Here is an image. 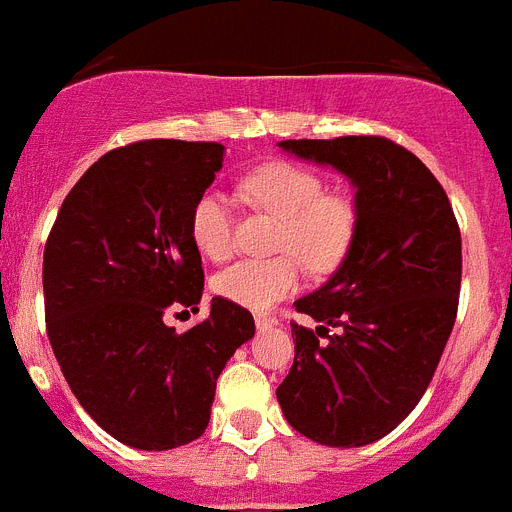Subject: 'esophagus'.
I'll return each instance as SVG.
<instances>
[{"mask_svg":"<svg viewBox=\"0 0 512 512\" xmlns=\"http://www.w3.org/2000/svg\"><path fill=\"white\" fill-rule=\"evenodd\" d=\"M271 325H277V318H271V315H264V312H259V315H256V328L266 330V328H271Z\"/></svg>","mask_w":512,"mask_h":512,"instance_id":"1","label":"esophagus"}]
</instances>
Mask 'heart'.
Here are the masks:
<instances>
[{
    "mask_svg": "<svg viewBox=\"0 0 512 512\" xmlns=\"http://www.w3.org/2000/svg\"><path fill=\"white\" fill-rule=\"evenodd\" d=\"M243 194L256 207L282 220L277 251L292 253L269 261H238L215 277L217 295L253 310H266L300 287V262L312 271L336 269L356 235L354 202L325 194L315 171L289 161H271L243 179ZM189 233L202 256L225 261L233 253V225L223 194L205 192L194 202ZM298 258L295 260L294 256Z\"/></svg>",
    "mask_w": 512,
    "mask_h": 512,
    "instance_id": "1",
    "label": "heart"
}]
</instances>
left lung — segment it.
<instances>
[{"mask_svg":"<svg viewBox=\"0 0 512 512\" xmlns=\"http://www.w3.org/2000/svg\"><path fill=\"white\" fill-rule=\"evenodd\" d=\"M277 146L346 176L359 215L338 269L295 302L318 328L292 323L295 364L277 400L310 441L366 446L408 418L441 361L459 305V225L436 176L392 140L346 135Z\"/></svg>","mask_w":512,"mask_h":512,"instance_id":"obj_1","label":"left lung"}]
</instances>
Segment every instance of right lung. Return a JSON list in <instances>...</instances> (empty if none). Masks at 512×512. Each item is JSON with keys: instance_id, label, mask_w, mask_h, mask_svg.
I'll return each mask as SVG.
<instances>
[{"instance_id": "right-lung-1", "label": "right lung", "mask_w": 512, "mask_h": 512, "mask_svg": "<svg viewBox=\"0 0 512 512\" xmlns=\"http://www.w3.org/2000/svg\"><path fill=\"white\" fill-rule=\"evenodd\" d=\"M220 143L140 140L94 161L63 200L43 253L45 328L81 408L140 451L205 433L215 384L253 315L212 297L210 315L176 333L171 305L205 289L189 233L194 202L223 169Z\"/></svg>"}]
</instances>
